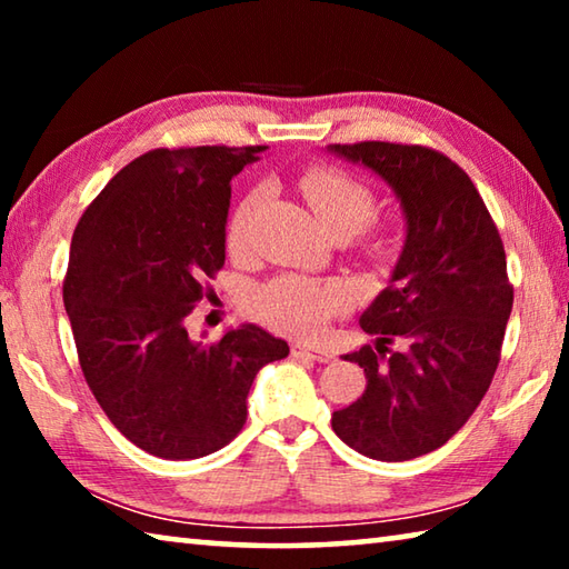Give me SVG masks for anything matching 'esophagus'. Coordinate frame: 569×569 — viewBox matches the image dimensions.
I'll use <instances>...</instances> for the list:
<instances>
[{
	"label": "esophagus",
	"instance_id": "34e87169",
	"mask_svg": "<svg viewBox=\"0 0 569 569\" xmlns=\"http://www.w3.org/2000/svg\"><path fill=\"white\" fill-rule=\"evenodd\" d=\"M291 353L296 359H308V361H319V363H329L336 359V353L331 349H326V346H313V343H301L296 341Z\"/></svg>",
	"mask_w": 569,
	"mask_h": 569
}]
</instances>
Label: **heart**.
<instances>
[{
	"label": "heart",
	"instance_id": "heart-1",
	"mask_svg": "<svg viewBox=\"0 0 569 569\" xmlns=\"http://www.w3.org/2000/svg\"><path fill=\"white\" fill-rule=\"evenodd\" d=\"M301 190L326 233L353 236L373 216L371 190L361 186L359 180L346 176V172L326 168L311 170L303 176ZM258 200H261V190H253L238 206L236 216L230 218L228 243L233 248L243 246L248 236V220L253 216ZM341 301L343 293L339 286H321L316 281H308V278L286 276L263 286L256 293L253 306L261 319L278 326V329L316 333L329 321L331 311H336Z\"/></svg>",
	"mask_w": 569,
	"mask_h": 569
}]
</instances>
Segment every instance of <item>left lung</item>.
<instances>
[{
	"mask_svg": "<svg viewBox=\"0 0 569 569\" xmlns=\"http://www.w3.org/2000/svg\"><path fill=\"white\" fill-rule=\"evenodd\" d=\"M326 150L387 182L407 228L389 286L359 319L377 341L343 356L361 366L366 389L331 427L363 457L407 461L447 445L492 383L512 313L505 246L475 182L441 152L393 142Z\"/></svg>",
	"mask_w": 569,
	"mask_h": 569,
	"instance_id": "left-lung-1",
	"label": "left lung"
}]
</instances>
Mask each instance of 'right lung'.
Wrapping results in <instances>:
<instances>
[{"mask_svg": "<svg viewBox=\"0 0 569 569\" xmlns=\"http://www.w3.org/2000/svg\"><path fill=\"white\" fill-rule=\"evenodd\" d=\"M261 150L146 152L74 228L62 298L82 373L120 435L152 457L223 449L243 429L256 373L288 356L256 323L216 343L186 326L226 263L230 180Z\"/></svg>", "mask_w": 569, "mask_h": 569, "instance_id": "1", "label": "right lung"}]
</instances>
